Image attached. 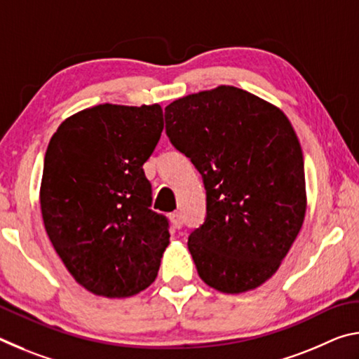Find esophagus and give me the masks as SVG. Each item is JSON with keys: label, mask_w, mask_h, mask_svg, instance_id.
Wrapping results in <instances>:
<instances>
[{"label": "esophagus", "mask_w": 359, "mask_h": 359, "mask_svg": "<svg viewBox=\"0 0 359 359\" xmlns=\"http://www.w3.org/2000/svg\"><path fill=\"white\" fill-rule=\"evenodd\" d=\"M169 218H171V223L174 224L175 228H180L182 224H184V220H182V214H180V212H174V214L169 215Z\"/></svg>", "instance_id": "obj_1"}]
</instances>
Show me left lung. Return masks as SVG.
I'll use <instances>...</instances> for the list:
<instances>
[{
    "label": "left lung",
    "mask_w": 359,
    "mask_h": 359,
    "mask_svg": "<svg viewBox=\"0 0 359 359\" xmlns=\"http://www.w3.org/2000/svg\"><path fill=\"white\" fill-rule=\"evenodd\" d=\"M171 142L201 172L208 217L188 238L201 280L241 294L276 274L307 209L299 139L282 109L218 85L165 109Z\"/></svg>",
    "instance_id": "8db88e82"
}]
</instances>
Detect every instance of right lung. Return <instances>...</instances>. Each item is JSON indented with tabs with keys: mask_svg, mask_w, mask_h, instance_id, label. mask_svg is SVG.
Wrapping results in <instances>:
<instances>
[{
	"mask_svg": "<svg viewBox=\"0 0 359 359\" xmlns=\"http://www.w3.org/2000/svg\"><path fill=\"white\" fill-rule=\"evenodd\" d=\"M165 120L160 104H100L66 118L44 158L39 201L53 248L90 293L123 299L155 282L168 220L150 210L142 165Z\"/></svg>",
	"mask_w": 359,
	"mask_h": 359,
	"instance_id": "right-lung-1",
	"label": "right lung"
}]
</instances>
